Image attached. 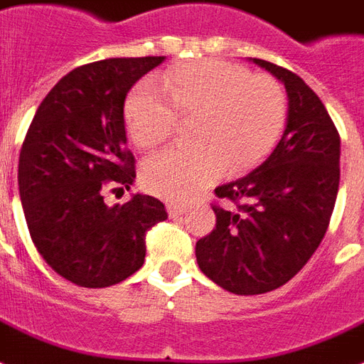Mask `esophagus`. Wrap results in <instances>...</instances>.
I'll return each mask as SVG.
<instances>
[{"label": "esophagus", "instance_id": "obj_1", "mask_svg": "<svg viewBox=\"0 0 364 364\" xmlns=\"http://www.w3.org/2000/svg\"><path fill=\"white\" fill-rule=\"evenodd\" d=\"M167 213L171 218H176V216H182L186 213V207L184 205H176V203H168Z\"/></svg>", "mask_w": 364, "mask_h": 364}]
</instances>
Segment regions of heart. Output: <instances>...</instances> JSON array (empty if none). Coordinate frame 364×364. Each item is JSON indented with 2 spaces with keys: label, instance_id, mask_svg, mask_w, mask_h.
<instances>
[{
  "label": "heart",
  "instance_id": "1",
  "mask_svg": "<svg viewBox=\"0 0 364 364\" xmlns=\"http://www.w3.org/2000/svg\"><path fill=\"white\" fill-rule=\"evenodd\" d=\"M157 87H134L123 115L129 136L142 150L165 142L178 115H196V146L159 151L144 163L146 188L168 201H188L224 168L241 174L264 161L289 112L287 92L275 77L213 58L171 68L159 75Z\"/></svg>",
  "mask_w": 364,
  "mask_h": 364
}]
</instances>
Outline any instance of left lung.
<instances>
[{
    "instance_id": "1",
    "label": "left lung",
    "mask_w": 364,
    "mask_h": 364,
    "mask_svg": "<svg viewBox=\"0 0 364 364\" xmlns=\"http://www.w3.org/2000/svg\"><path fill=\"white\" fill-rule=\"evenodd\" d=\"M284 83L289 119L275 150L252 173L214 193L216 226L196 245L197 264L233 294L283 287L314 256L340 186V134L325 104L287 68L252 58Z\"/></svg>"
}]
</instances>
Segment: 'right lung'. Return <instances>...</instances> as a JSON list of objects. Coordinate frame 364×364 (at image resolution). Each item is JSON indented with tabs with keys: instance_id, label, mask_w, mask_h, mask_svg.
<instances>
[{
	"instance_id": "add662e5",
	"label": "right lung",
	"mask_w": 364,
	"mask_h": 364,
	"mask_svg": "<svg viewBox=\"0 0 364 364\" xmlns=\"http://www.w3.org/2000/svg\"><path fill=\"white\" fill-rule=\"evenodd\" d=\"M165 56L106 58L64 75L39 104L22 142L18 190L28 230L43 260L85 289L112 287L138 272L146 233L167 218L159 199L108 207L104 190L131 188L127 92Z\"/></svg>"
}]
</instances>
